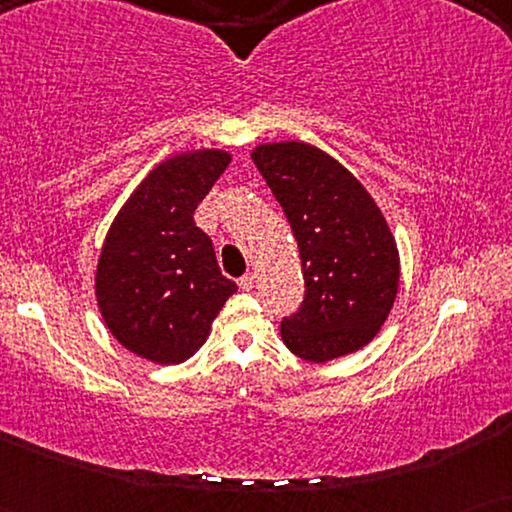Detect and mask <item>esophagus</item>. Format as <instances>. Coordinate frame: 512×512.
<instances>
[{
	"instance_id": "34e87169",
	"label": "esophagus",
	"mask_w": 512,
	"mask_h": 512,
	"mask_svg": "<svg viewBox=\"0 0 512 512\" xmlns=\"http://www.w3.org/2000/svg\"><path fill=\"white\" fill-rule=\"evenodd\" d=\"M256 286V275L254 272H247V275L240 277V289L242 291H251Z\"/></svg>"
}]
</instances>
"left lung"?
<instances>
[{"label":"left lung","mask_w":512,"mask_h":512,"mask_svg":"<svg viewBox=\"0 0 512 512\" xmlns=\"http://www.w3.org/2000/svg\"><path fill=\"white\" fill-rule=\"evenodd\" d=\"M298 242L305 298L282 340L305 361H331L375 338L398 291V249L352 172L317 146L263 144L251 153Z\"/></svg>","instance_id":"left-lung-1"}]
</instances>
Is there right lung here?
Segmentation results:
<instances>
[{
    "mask_svg": "<svg viewBox=\"0 0 512 512\" xmlns=\"http://www.w3.org/2000/svg\"><path fill=\"white\" fill-rule=\"evenodd\" d=\"M228 163V153L214 149L165 160L111 223L97 265V305L111 335L142 359L170 366L193 356L237 291L193 221Z\"/></svg>",
    "mask_w": 512,
    "mask_h": 512,
    "instance_id": "1",
    "label": "right lung"
}]
</instances>
